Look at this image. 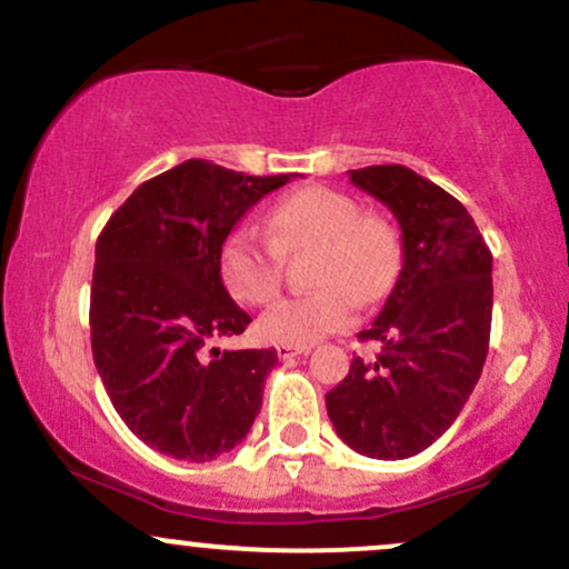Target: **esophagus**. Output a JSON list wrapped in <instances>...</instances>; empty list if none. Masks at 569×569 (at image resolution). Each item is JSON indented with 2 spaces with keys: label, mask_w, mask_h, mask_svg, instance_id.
<instances>
[{
  "label": "esophagus",
  "mask_w": 569,
  "mask_h": 569,
  "mask_svg": "<svg viewBox=\"0 0 569 569\" xmlns=\"http://www.w3.org/2000/svg\"><path fill=\"white\" fill-rule=\"evenodd\" d=\"M276 352L278 358H293V356H305V352H310V348H297V345H276Z\"/></svg>",
  "instance_id": "1"
}]
</instances>
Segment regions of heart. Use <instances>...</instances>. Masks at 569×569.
<instances>
[{
	"label": "heart",
	"mask_w": 569,
	"mask_h": 569,
	"mask_svg": "<svg viewBox=\"0 0 569 569\" xmlns=\"http://www.w3.org/2000/svg\"><path fill=\"white\" fill-rule=\"evenodd\" d=\"M316 251L310 293L280 299L264 310L257 331L267 342L307 345L348 329L358 299L377 302L401 270V238L380 213H363L342 189L310 184L283 194L267 213V234L240 224L219 251L221 278L248 305H264L283 286L286 257Z\"/></svg>",
	"instance_id": "heart-1"
}]
</instances>
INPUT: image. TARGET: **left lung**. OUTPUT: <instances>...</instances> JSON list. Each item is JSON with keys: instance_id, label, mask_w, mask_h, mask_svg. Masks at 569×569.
<instances>
[{"instance_id": "obj_1", "label": "left lung", "mask_w": 569, "mask_h": 569, "mask_svg": "<svg viewBox=\"0 0 569 569\" xmlns=\"http://www.w3.org/2000/svg\"><path fill=\"white\" fill-rule=\"evenodd\" d=\"M350 181L393 211L403 267L377 321L371 361L352 358L326 393L337 436L375 460L420 455L457 420L485 369L492 251L460 200L407 166H369Z\"/></svg>"}]
</instances>
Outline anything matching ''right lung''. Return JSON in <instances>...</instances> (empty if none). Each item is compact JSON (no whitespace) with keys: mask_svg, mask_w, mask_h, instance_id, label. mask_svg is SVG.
Here are the masks:
<instances>
[{"mask_svg":"<svg viewBox=\"0 0 569 569\" xmlns=\"http://www.w3.org/2000/svg\"><path fill=\"white\" fill-rule=\"evenodd\" d=\"M297 173L246 176L187 160L136 187L96 240L90 345L117 415L143 443L208 462L246 439L276 350H224L251 316L224 289L219 251L251 206Z\"/></svg>","mask_w":569,"mask_h":569,"instance_id":"obj_1","label":"right lung"}]
</instances>
